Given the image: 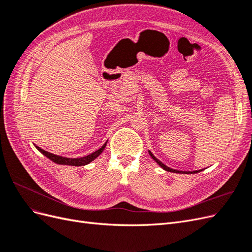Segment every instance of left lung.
I'll use <instances>...</instances> for the list:
<instances>
[{"instance_id":"8db88e82","label":"left lung","mask_w":252,"mask_h":252,"mask_svg":"<svg viewBox=\"0 0 252 252\" xmlns=\"http://www.w3.org/2000/svg\"><path fill=\"white\" fill-rule=\"evenodd\" d=\"M148 152H149L150 157H151L152 158H154L155 161H156L159 166H161L164 170H166V171H169V172H175V173H178V172H179V173H181V171H178V170H175V169H171V168H169V167H167L166 165H164L161 161H158V159L154 155L151 154V151H148ZM200 171H201V170H196V171H192V172H191V171H186V172L184 171V173H196V172H200Z\"/></svg>"}]
</instances>
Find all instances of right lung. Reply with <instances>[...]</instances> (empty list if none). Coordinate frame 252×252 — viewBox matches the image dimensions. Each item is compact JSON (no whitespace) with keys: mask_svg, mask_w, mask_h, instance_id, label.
Wrapping results in <instances>:
<instances>
[{"mask_svg":"<svg viewBox=\"0 0 252 252\" xmlns=\"http://www.w3.org/2000/svg\"><path fill=\"white\" fill-rule=\"evenodd\" d=\"M106 145H107V142H106L100 149H97L96 151L93 152V154H91V155L86 156V157H83V158H77L60 157V156H57V155L50 154V152H48V151H45L44 149L37 147V146H35V147H36L37 150L41 152V154H43L45 157L48 158L49 159H51V161L53 163H56V164H59V165H69V166H84V165L89 164L90 162H93L94 159H95L98 156H100L102 152H103V150L105 149Z\"/></svg>","mask_w":252,"mask_h":252,"instance_id":"obj_1","label":"right lung"}]
</instances>
